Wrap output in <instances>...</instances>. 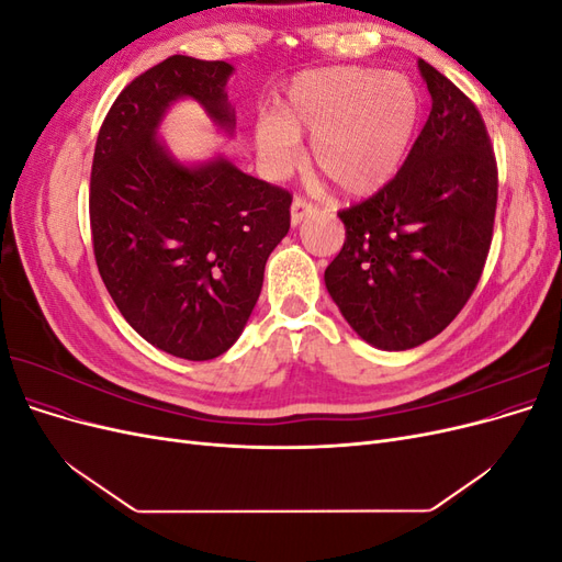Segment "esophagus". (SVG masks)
Listing matches in <instances>:
<instances>
[{"label": "esophagus", "instance_id": "esophagus-1", "mask_svg": "<svg viewBox=\"0 0 562 562\" xmlns=\"http://www.w3.org/2000/svg\"><path fill=\"white\" fill-rule=\"evenodd\" d=\"M312 213H316V206L314 203H310L307 199H302V196H297L295 201H293V206H291V223L293 225H300L304 217H310Z\"/></svg>", "mask_w": 562, "mask_h": 562}]
</instances>
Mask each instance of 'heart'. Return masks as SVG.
Here are the masks:
<instances>
[{"label": "heart", "mask_w": 562, "mask_h": 562, "mask_svg": "<svg viewBox=\"0 0 562 562\" xmlns=\"http://www.w3.org/2000/svg\"><path fill=\"white\" fill-rule=\"evenodd\" d=\"M419 122V95L403 75L378 67H326L300 75L279 116L255 128L260 157L288 171L300 157L297 135H314L312 161L339 192L366 196L386 184Z\"/></svg>", "instance_id": "heart-1"}]
</instances>
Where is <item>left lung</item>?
<instances>
[{
  "label": "left lung",
  "mask_w": 562,
  "mask_h": 562,
  "mask_svg": "<svg viewBox=\"0 0 562 562\" xmlns=\"http://www.w3.org/2000/svg\"><path fill=\"white\" fill-rule=\"evenodd\" d=\"M427 124L401 171L339 211L347 239L326 269L335 304L368 345L403 351L443 333L481 281L497 211L483 116L436 67Z\"/></svg>",
  "instance_id": "left-lung-1"
}]
</instances>
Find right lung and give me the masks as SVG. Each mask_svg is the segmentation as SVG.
Returning a JSON list of instances; mask_svg holds the SVG:
<instances>
[{"label": "right lung", "instance_id": "obj_1", "mask_svg": "<svg viewBox=\"0 0 562 562\" xmlns=\"http://www.w3.org/2000/svg\"><path fill=\"white\" fill-rule=\"evenodd\" d=\"M225 60L171 56L112 103L91 168V234L116 310L149 345L187 361L225 353L246 328L265 265L291 229V192L229 159L184 166L159 124L192 98L225 133L234 108Z\"/></svg>", "mask_w": 562, "mask_h": 562}]
</instances>
